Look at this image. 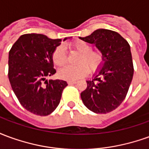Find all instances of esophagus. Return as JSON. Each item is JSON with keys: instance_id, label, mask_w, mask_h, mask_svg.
Instances as JSON below:
<instances>
[{"instance_id": "esophagus-1", "label": "esophagus", "mask_w": 149, "mask_h": 149, "mask_svg": "<svg viewBox=\"0 0 149 149\" xmlns=\"http://www.w3.org/2000/svg\"><path fill=\"white\" fill-rule=\"evenodd\" d=\"M77 83V81H68V84H74Z\"/></svg>"}]
</instances>
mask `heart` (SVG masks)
Returning a JSON list of instances; mask_svg holds the SVG:
<instances>
[{
  "label": "heart",
  "instance_id": "obj_1",
  "mask_svg": "<svg viewBox=\"0 0 149 149\" xmlns=\"http://www.w3.org/2000/svg\"><path fill=\"white\" fill-rule=\"evenodd\" d=\"M72 49L81 55L77 61V65H66L58 72L60 78L66 81H74L87 74L88 69L94 72L103 64V54L98 50H92V46L87 42L78 40L71 45ZM52 61L57 66H62L67 62V54L63 46L56 47L52 52Z\"/></svg>",
  "mask_w": 149,
  "mask_h": 149
}]
</instances>
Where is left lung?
I'll return each mask as SVG.
<instances>
[{"label": "left lung", "mask_w": 149, "mask_h": 149, "mask_svg": "<svg viewBox=\"0 0 149 149\" xmlns=\"http://www.w3.org/2000/svg\"><path fill=\"white\" fill-rule=\"evenodd\" d=\"M80 39L94 44L103 54V64L93 81H86L87 88L81 100L95 113H108L125 100L133 77L130 45L116 32L99 29Z\"/></svg>", "instance_id": "1"}]
</instances>
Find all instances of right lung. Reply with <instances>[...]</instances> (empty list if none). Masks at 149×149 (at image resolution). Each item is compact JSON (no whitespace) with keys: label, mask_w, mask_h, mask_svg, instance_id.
Instances as JSON below:
<instances>
[{"label":"right lung","mask_w":149,"mask_h":149,"mask_svg":"<svg viewBox=\"0 0 149 149\" xmlns=\"http://www.w3.org/2000/svg\"><path fill=\"white\" fill-rule=\"evenodd\" d=\"M61 42V39H50L43 34H24L8 53V76L12 88L21 105L36 115L52 113L68 85L65 81L46 79L55 74L52 56Z\"/></svg>","instance_id":"obj_1"}]
</instances>
